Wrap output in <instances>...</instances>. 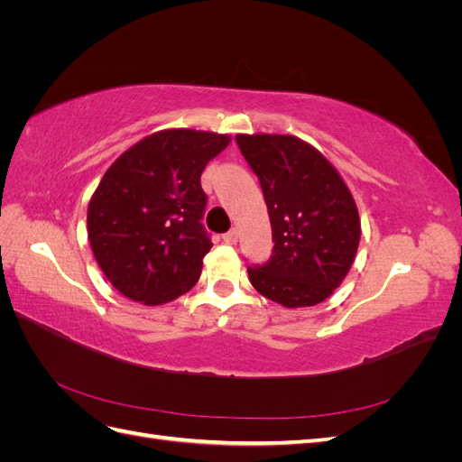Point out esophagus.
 Segmentation results:
<instances>
[{
    "label": "esophagus",
    "mask_w": 462,
    "mask_h": 462,
    "mask_svg": "<svg viewBox=\"0 0 462 462\" xmlns=\"http://www.w3.org/2000/svg\"><path fill=\"white\" fill-rule=\"evenodd\" d=\"M236 239H239V233H236V229H231L223 235V243H227V245H235Z\"/></svg>",
    "instance_id": "esophagus-1"
}]
</instances>
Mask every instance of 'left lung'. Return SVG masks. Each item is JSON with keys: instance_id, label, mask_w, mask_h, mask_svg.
I'll return each mask as SVG.
<instances>
[{"instance_id": "obj_1", "label": "left lung", "mask_w": 462, "mask_h": 462, "mask_svg": "<svg viewBox=\"0 0 462 462\" xmlns=\"http://www.w3.org/2000/svg\"><path fill=\"white\" fill-rule=\"evenodd\" d=\"M268 206L273 253L248 268L262 297L285 309L333 295L355 262L360 217L351 190L331 162L292 134H236Z\"/></svg>"}]
</instances>
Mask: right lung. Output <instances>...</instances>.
Returning <instances> with one entry per match:
<instances>
[{"instance_id": "obj_1", "label": "right lung", "mask_w": 462, "mask_h": 462, "mask_svg": "<svg viewBox=\"0 0 462 462\" xmlns=\"http://www.w3.org/2000/svg\"><path fill=\"white\" fill-rule=\"evenodd\" d=\"M229 143V134L163 129L107 167L88 202L87 231L97 265L123 297L158 306L197 285L212 248L200 223V175Z\"/></svg>"}]
</instances>
